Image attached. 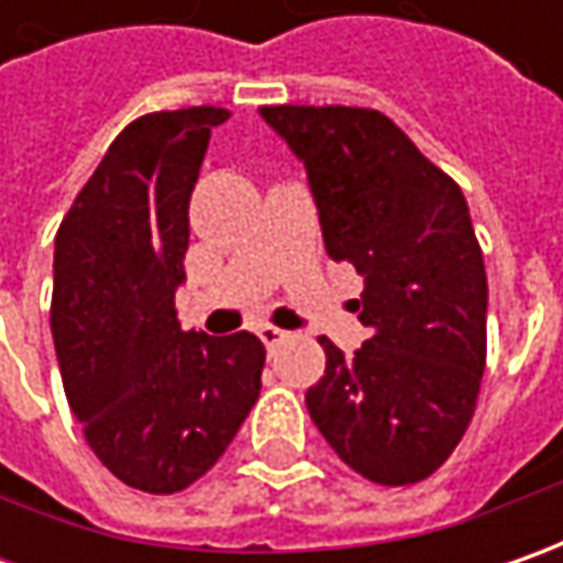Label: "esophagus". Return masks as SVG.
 I'll use <instances>...</instances> for the list:
<instances>
[{
  "label": "esophagus",
  "instance_id": "obj_1",
  "mask_svg": "<svg viewBox=\"0 0 563 563\" xmlns=\"http://www.w3.org/2000/svg\"><path fill=\"white\" fill-rule=\"evenodd\" d=\"M260 338H263V344H266L269 351H275L278 344H285V341L291 338V332H285V329H278V325H263V329H260Z\"/></svg>",
  "mask_w": 563,
  "mask_h": 563
}]
</instances>
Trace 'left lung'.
I'll list each match as a JSON object with an SVG mask.
<instances>
[{"mask_svg":"<svg viewBox=\"0 0 563 563\" xmlns=\"http://www.w3.org/2000/svg\"><path fill=\"white\" fill-rule=\"evenodd\" d=\"M260 112L307 165L329 256L366 278L369 341L344 354L319 338L307 410L363 479L420 483L464 439L486 369V263L464 194L376 109Z\"/></svg>","mask_w":563,"mask_h":563,"instance_id":"obj_1","label":"left lung"}]
</instances>
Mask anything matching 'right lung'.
<instances>
[{
  "instance_id": "add662e5",
  "label": "right lung",
  "mask_w": 563,
  "mask_h": 563,
  "mask_svg": "<svg viewBox=\"0 0 563 563\" xmlns=\"http://www.w3.org/2000/svg\"><path fill=\"white\" fill-rule=\"evenodd\" d=\"M228 119L190 106L131 121L55 234L49 322L65 398L102 466L150 495L212 470L263 388L260 338L185 332L175 310L190 194Z\"/></svg>"
}]
</instances>
